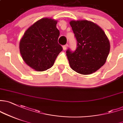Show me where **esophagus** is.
<instances>
[{"mask_svg": "<svg viewBox=\"0 0 123 123\" xmlns=\"http://www.w3.org/2000/svg\"><path fill=\"white\" fill-rule=\"evenodd\" d=\"M68 45L67 44L64 45V46H63V49H64V51H66L67 49V48H68Z\"/></svg>", "mask_w": 123, "mask_h": 123, "instance_id": "esophagus-1", "label": "esophagus"}]
</instances>
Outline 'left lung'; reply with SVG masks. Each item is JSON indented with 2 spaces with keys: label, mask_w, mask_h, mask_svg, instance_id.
<instances>
[{
  "label": "left lung",
  "mask_w": 123,
  "mask_h": 123,
  "mask_svg": "<svg viewBox=\"0 0 123 123\" xmlns=\"http://www.w3.org/2000/svg\"><path fill=\"white\" fill-rule=\"evenodd\" d=\"M77 41L74 51H66L71 68L83 75L91 74L105 63L110 45L103 29L92 22L72 20L70 22Z\"/></svg>",
  "instance_id": "left-lung-1"
}]
</instances>
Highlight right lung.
<instances>
[{"mask_svg":"<svg viewBox=\"0 0 123 123\" xmlns=\"http://www.w3.org/2000/svg\"><path fill=\"white\" fill-rule=\"evenodd\" d=\"M57 21L43 18L25 32L19 44L20 52L26 64L38 71L47 70L54 65L62 47L58 43Z\"/></svg>","mask_w":123,"mask_h":123,"instance_id":"right-lung-1","label":"right lung"}]
</instances>
